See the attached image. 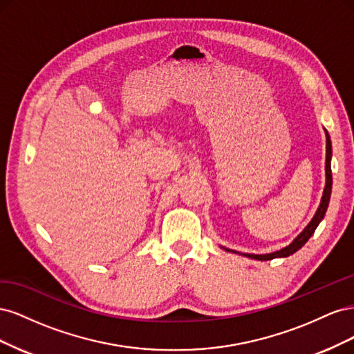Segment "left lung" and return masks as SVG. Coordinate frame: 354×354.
I'll use <instances>...</instances> for the list:
<instances>
[{
    "label": "left lung",
    "instance_id": "left-lung-1",
    "mask_svg": "<svg viewBox=\"0 0 354 354\" xmlns=\"http://www.w3.org/2000/svg\"><path fill=\"white\" fill-rule=\"evenodd\" d=\"M326 133V165H325V171H326V183H325V189H324V195H322V201H320V205L315 214V217L312 218V221H310L307 224V227L298 234V236L289 243L288 246H285V248L279 250V251H274V252H270V254H241V255H245L248 257V259H254V260H261V261H267V260H273V259H279V257H289L292 255L294 252H297L301 246L310 239V236L315 233L316 227L319 226V223L324 220L325 217V212L328 209V205H329V198H330V190H332V173H330V156H332V146H330V138H329V134L328 131L325 130ZM226 251H230L227 248H224ZM232 252H236V251H232Z\"/></svg>",
    "mask_w": 354,
    "mask_h": 354
}]
</instances>
